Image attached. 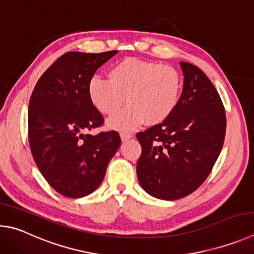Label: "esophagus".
<instances>
[{"label":"esophagus","instance_id":"obj_1","mask_svg":"<svg viewBox=\"0 0 254 254\" xmlns=\"http://www.w3.org/2000/svg\"><path fill=\"white\" fill-rule=\"evenodd\" d=\"M120 138H122L123 141H127L131 138V134H129V132H122L120 134Z\"/></svg>","mask_w":254,"mask_h":254}]
</instances>
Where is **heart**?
Wrapping results in <instances>:
<instances>
[{"label":"heart","mask_w":254,"mask_h":254,"mask_svg":"<svg viewBox=\"0 0 254 254\" xmlns=\"http://www.w3.org/2000/svg\"><path fill=\"white\" fill-rule=\"evenodd\" d=\"M108 78L92 77L87 92L93 107L102 115H113L107 127L130 132L141 125H157L170 117L179 104L182 77L174 66L159 62L126 58L111 66Z\"/></svg>","instance_id":"obj_1"}]
</instances>
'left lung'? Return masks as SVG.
<instances>
[{"label": "left lung", "mask_w": 254, "mask_h": 254, "mask_svg": "<svg viewBox=\"0 0 254 254\" xmlns=\"http://www.w3.org/2000/svg\"><path fill=\"white\" fill-rule=\"evenodd\" d=\"M183 91L163 123L138 132L137 177L152 196L175 201L193 193L210 174L225 136V111L211 80L196 65L180 62Z\"/></svg>", "instance_id": "8db88e82"}]
</instances>
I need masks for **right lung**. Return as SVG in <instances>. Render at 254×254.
Here are the masks:
<instances>
[{"instance_id":"1","label":"right lung","mask_w":254,"mask_h":254,"mask_svg":"<svg viewBox=\"0 0 254 254\" xmlns=\"http://www.w3.org/2000/svg\"><path fill=\"white\" fill-rule=\"evenodd\" d=\"M118 51L68 52L35 84L29 104V141L39 171L58 193L80 198L96 190L122 140L118 132L88 130L104 123L87 87Z\"/></svg>"}]
</instances>
